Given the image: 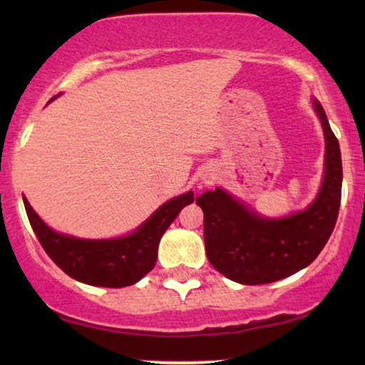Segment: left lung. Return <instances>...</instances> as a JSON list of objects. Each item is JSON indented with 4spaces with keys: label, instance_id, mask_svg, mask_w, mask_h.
Instances as JSON below:
<instances>
[{
    "label": "left lung",
    "instance_id": "1",
    "mask_svg": "<svg viewBox=\"0 0 365 365\" xmlns=\"http://www.w3.org/2000/svg\"><path fill=\"white\" fill-rule=\"evenodd\" d=\"M326 139L324 179L304 211L264 217L216 187L196 199L204 212V242L212 267L234 282L256 286L281 281L307 267L319 256L336 226L342 191L339 141L324 108L312 99Z\"/></svg>",
    "mask_w": 365,
    "mask_h": 365
}]
</instances>
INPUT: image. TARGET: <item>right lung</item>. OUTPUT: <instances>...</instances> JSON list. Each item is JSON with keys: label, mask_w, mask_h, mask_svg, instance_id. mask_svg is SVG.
Segmentation results:
<instances>
[{"label": "right lung", "mask_w": 365, "mask_h": 365, "mask_svg": "<svg viewBox=\"0 0 365 365\" xmlns=\"http://www.w3.org/2000/svg\"><path fill=\"white\" fill-rule=\"evenodd\" d=\"M192 201V191L169 199L128 236L81 239L53 231L29 206L28 199L23 197L29 224L53 262L79 282L114 289L136 284L151 271L163 234L181 209Z\"/></svg>", "instance_id": "1"}]
</instances>
